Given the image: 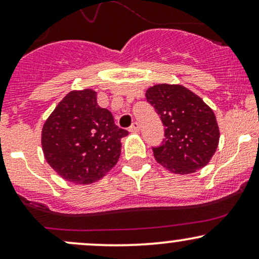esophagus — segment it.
<instances>
[{
	"label": "esophagus",
	"instance_id": "34e87169",
	"mask_svg": "<svg viewBox=\"0 0 259 259\" xmlns=\"http://www.w3.org/2000/svg\"><path fill=\"white\" fill-rule=\"evenodd\" d=\"M139 130H140L139 123H138V121H134V123L132 124V126L129 127V132L133 133V134H136V133H139Z\"/></svg>",
	"mask_w": 259,
	"mask_h": 259
}]
</instances>
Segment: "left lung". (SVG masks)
<instances>
[{"instance_id": "1", "label": "left lung", "mask_w": 259, "mask_h": 259, "mask_svg": "<svg viewBox=\"0 0 259 259\" xmlns=\"http://www.w3.org/2000/svg\"><path fill=\"white\" fill-rule=\"evenodd\" d=\"M146 100L164 126L162 144L152 147L157 162L175 174L194 173L207 165L219 141L212 109L181 85H154L146 91Z\"/></svg>"}]
</instances>
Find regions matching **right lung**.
Wrapping results in <instances>:
<instances>
[{
	"instance_id": "add662e5",
	"label": "right lung",
	"mask_w": 259,
	"mask_h": 259,
	"mask_svg": "<svg viewBox=\"0 0 259 259\" xmlns=\"http://www.w3.org/2000/svg\"><path fill=\"white\" fill-rule=\"evenodd\" d=\"M127 134L88 89L69 92L58 103L45 121L41 142L47 163L63 179L91 184L117 164L120 139Z\"/></svg>"
}]
</instances>
